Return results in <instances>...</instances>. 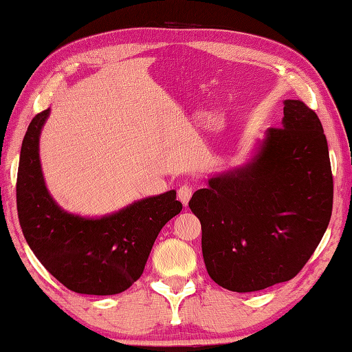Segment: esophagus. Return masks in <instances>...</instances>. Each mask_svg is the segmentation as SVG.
Wrapping results in <instances>:
<instances>
[{
	"mask_svg": "<svg viewBox=\"0 0 352 352\" xmlns=\"http://www.w3.org/2000/svg\"><path fill=\"white\" fill-rule=\"evenodd\" d=\"M177 195H178V199L183 203V206H188L189 199L192 197V186L190 184H183L178 188L177 190Z\"/></svg>",
	"mask_w": 352,
	"mask_h": 352,
	"instance_id": "esophagus-1",
	"label": "esophagus"
}]
</instances>
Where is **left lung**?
I'll return each mask as SVG.
<instances>
[{"mask_svg":"<svg viewBox=\"0 0 352 352\" xmlns=\"http://www.w3.org/2000/svg\"><path fill=\"white\" fill-rule=\"evenodd\" d=\"M201 223L209 276L236 293L293 279L329 224L333 174L322 123L302 100L284 102L252 160L212 177L189 201Z\"/></svg>","mask_w":352,"mask_h":352,"instance_id":"1","label":"left lung"}]
</instances>
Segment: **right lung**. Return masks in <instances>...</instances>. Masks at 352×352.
I'll use <instances>...</instances> for the list:
<instances>
[{"label":"right lung","mask_w":352,"mask_h":352,"mask_svg":"<svg viewBox=\"0 0 352 352\" xmlns=\"http://www.w3.org/2000/svg\"><path fill=\"white\" fill-rule=\"evenodd\" d=\"M50 108L33 117L21 146L16 208L27 244L62 285L80 294L125 292L142 276L158 233L182 212L177 192L143 198L102 218L62 210L45 188L39 134Z\"/></svg>","instance_id":"obj_1"}]
</instances>
